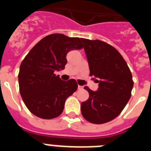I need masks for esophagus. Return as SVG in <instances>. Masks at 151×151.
Here are the masks:
<instances>
[{"label":"esophagus","mask_w":151,"mask_h":151,"mask_svg":"<svg viewBox=\"0 0 151 151\" xmlns=\"http://www.w3.org/2000/svg\"><path fill=\"white\" fill-rule=\"evenodd\" d=\"M83 88V86H81V85H78V90H81V89Z\"/></svg>","instance_id":"esophagus-1"}]
</instances>
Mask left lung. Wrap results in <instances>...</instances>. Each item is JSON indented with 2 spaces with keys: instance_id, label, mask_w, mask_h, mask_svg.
I'll return each instance as SVG.
<instances>
[{
  "instance_id": "8db88e82",
  "label": "left lung",
  "mask_w": 151,
  "mask_h": 151,
  "mask_svg": "<svg viewBox=\"0 0 151 151\" xmlns=\"http://www.w3.org/2000/svg\"><path fill=\"white\" fill-rule=\"evenodd\" d=\"M87 56L90 76L99 83L97 91L88 86V99L82 103L81 111L91 123L113 120L122 111L132 95L134 82L127 63L112 45L100 40L81 38Z\"/></svg>"
}]
</instances>
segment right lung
I'll return each instance as SVG.
<instances>
[{"mask_svg":"<svg viewBox=\"0 0 151 151\" xmlns=\"http://www.w3.org/2000/svg\"><path fill=\"white\" fill-rule=\"evenodd\" d=\"M82 47L79 38L55 33L42 38L28 53L19 67V87L32 114L51 119L63 113L65 101L78 85L75 79L63 81L54 73L64 69L68 52Z\"/></svg>","mask_w":151,"mask_h":151,"instance_id":"right-lung-1","label":"right lung"}]
</instances>
